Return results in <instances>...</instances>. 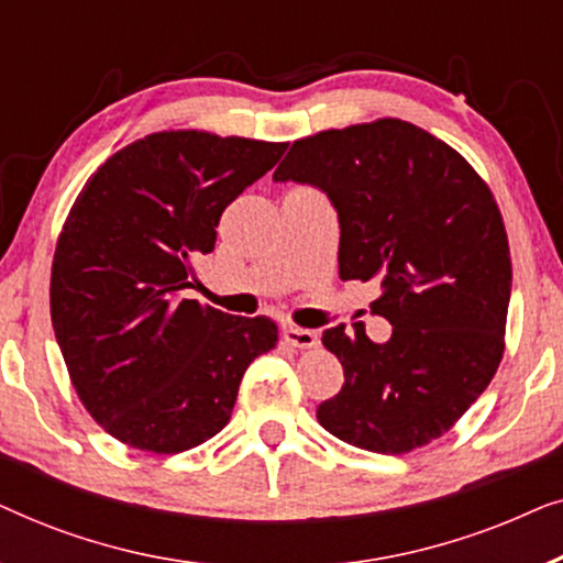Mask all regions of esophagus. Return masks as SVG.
<instances>
[{"label": "esophagus", "instance_id": "34e87169", "mask_svg": "<svg viewBox=\"0 0 563 563\" xmlns=\"http://www.w3.org/2000/svg\"><path fill=\"white\" fill-rule=\"evenodd\" d=\"M284 341H287L289 345H295V349H318L320 335L314 333V330L289 325V328H284Z\"/></svg>", "mask_w": 563, "mask_h": 563}]
</instances>
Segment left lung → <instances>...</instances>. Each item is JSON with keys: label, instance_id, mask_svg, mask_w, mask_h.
<instances>
[{"label": "left lung", "instance_id": "obj_1", "mask_svg": "<svg viewBox=\"0 0 563 563\" xmlns=\"http://www.w3.org/2000/svg\"><path fill=\"white\" fill-rule=\"evenodd\" d=\"M276 181L314 184L341 222V279H379L364 322L322 333L343 387L318 407L320 426L374 453H410L456 426L505 353L510 243L487 181L428 130L397 118L299 137Z\"/></svg>", "mask_w": 563, "mask_h": 563}]
</instances>
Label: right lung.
I'll return each instance as SVG.
<instances>
[{"label":"right lung","instance_id":"right-lung-1","mask_svg":"<svg viewBox=\"0 0 563 563\" xmlns=\"http://www.w3.org/2000/svg\"><path fill=\"white\" fill-rule=\"evenodd\" d=\"M287 143L161 130L112 153L76 197L51 268V320L87 412L112 438L181 453L228 426L276 322L181 299L225 207Z\"/></svg>","mask_w":563,"mask_h":563}]
</instances>
